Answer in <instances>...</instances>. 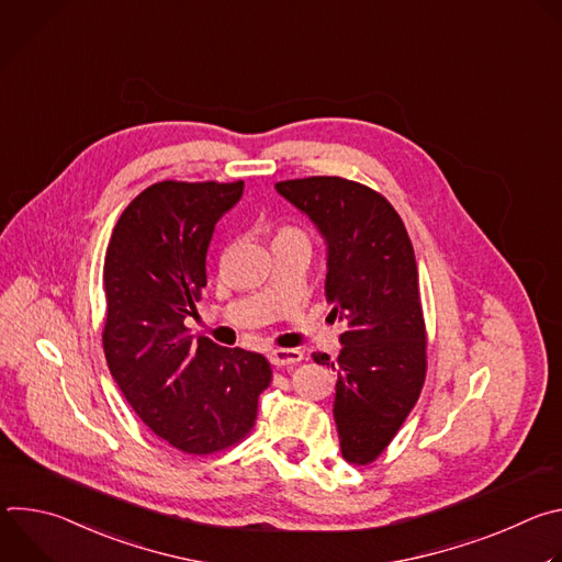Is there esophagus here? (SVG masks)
Wrapping results in <instances>:
<instances>
[{"label":"esophagus","instance_id":"1","mask_svg":"<svg viewBox=\"0 0 562 562\" xmlns=\"http://www.w3.org/2000/svg\"><path fill=\"white\" fill-rule=\"evenodd\" d=\"M302 358H304V353L300 349H273V351H269V360L276 367H289V364L300 362Z\"/></svg>","mask_w":562,"mask_h":562}]
</instances>
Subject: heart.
<instances>
[{
  "mask_svg": "<svg viewBox=\"0 0 562 562\" xmlns=\"http://www.w3.org/2000/svg\"><path fill=\"white\" fill-rule=\"evenodd\" d=\"M284 235H302V233L295 231V228H291V226H284V228L278 231V237H284Z\"/></svg>",
  "mask_w": 562,
  "mask_h": 562,
  "instance_id": "obj_1",
  "label": "heart"
}]
</instances>
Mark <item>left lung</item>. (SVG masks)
Listing matches in <instances>:
<instances>
[{"mask_svg": "<svg viewBox=\"0 0 562 562\" xmlns=\"http://www.w3.org/2000/svg\"><path fill=\"white\" fill-rule=\"evenodd\" d=\"M278 193L306 213L327 243L329 315L347 325L336 362L334 418L342 458L373 462L420 397L427 375V331L418 267L407 228L373 189L345 178L284 180Z\"/></svg>", "mask_w": 562, "mask_h": 562, "instance_id": "left-lung-1", "label": "left lung"}]
</instances>
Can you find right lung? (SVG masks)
Here are the masks:
<instances>
[{
	"mask_svg": "<svg viewBox=\"0 0 562 562\" xmlns=\"http://www.w3.org/2000/svg\"><path fill=\"white\" fill-rule=\"evenodd\" d=\"M245 182H176L144 189L120 215L104 260V356L142 423L184 453L245 440L273 371L265 356L226 349L184 325L206 286L217 220Z\"/></svg>",
	"mask_w": 562,
	"mask_h": 562,
	"instance_id": "1",
	"label": "right lung"
}]
</instances>
